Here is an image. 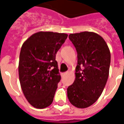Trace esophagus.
Instances as JSON below:
<instances>
[{
  "mask_svg": "<svg viewBox=\"0 0 124 124\" xmlns=\"http://www.w3.org/2000/svg\"><path fill=\"white\" fill-rule=\"evenodd\" d=\"M66 74H67V72L62 73V74H61V76H62V77H64V76L65 75H66Z\"/></svg>",
  "mask_w": 124,
  "mask_h": 124,
  "instance_id": "34e87169",
  "label": "esophagus"
}]
</instances>
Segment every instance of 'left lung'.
I'll return each mask as SVG.
<instances>
[{
	"label": "left lung",
	"instance_id": "obj_1",
	"mask_svg": "<svg viewBox=\"0 0 124 124\" xmlns=\"http://www.w3.org/2000/svg\"><path fill=\"white\" fill-rule=\"evenodd\" d=\"M77 51L78 64L74 83L67 88L68 100L78 108H86L101 96L109 76L111 55L104 38L92 32L70 34Z\"/></svg>",
	"mask_w": 124,
	"mask_h": 124
}]
</instances>
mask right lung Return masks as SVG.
Wrapping results in <instances>:
<instances>
[{
    "mask_svg": "<svg viewBox=\"0 0 124 124\" xmlns=\"http://www.w3.org/2000/svg\"><path fill=\"white\" fill-rule=\"evenodd\" d=\"M67 37L64 33L40 31L22 46L19 80L26 99L36 108H45L53 101L61 79L56 55Z\"/></svg>",
    "mask_w": 124,
    "mask_h": 124,
    "instance_id": "right-lung-1",
    "label": "right lung"
}]
</instances>
